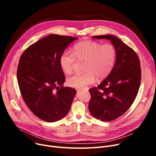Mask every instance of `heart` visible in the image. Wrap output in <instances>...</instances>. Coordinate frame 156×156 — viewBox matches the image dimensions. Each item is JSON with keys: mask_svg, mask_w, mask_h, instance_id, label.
<instances>
[{"mask_svg": "<svg viewBox=\"0 0 156 156\" xmlns=\"http://www.w3.org/2000/svg\"><path fill=\"white\" fill-rule=\"evenodd\" d=\"M116 59V48L111 44H102L92 40H85L76 44L73 52L64 51L59 59L62 71L70 74L76 60L84 62L82 74H76L67 78V85L73 88H83L93 84L96 80L107 77L112 70Z\"/></svg>", "mask_w": 156, "mask_h": 156, "instance_id": "b5f03b06", "label": "heart"}]
</instances>
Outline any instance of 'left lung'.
Here are the masks:
<instances>
[{
  "mask_svg": "<svg viewBox=\"0 0 156 156\" xmlns=\"http://www.w3.org/2000/svg\"><path fill=\"white\" fill-rule=\"evenodd\" d=\"M92 38L109 40L116 50L109 75L97 87L89 89L90 112L97 119L109 122L125 114L133 103L140 85V62L133 49L119 38L111 35Z\"/></svg>",
  "mask_w": 156,
  "mask_h": 156,
  "instance_id": "1",
  "label": "left lung"
}]
</instances>
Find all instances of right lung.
Wrapping results in <instances>:
<instances>
[{"mask_svg": "<svg viewBox=\"0 0 156 156\" xmlns=\"http://www.w3.org/2000/svg\"><path fill=\"white\" fill-rule=\"evenodd\" d=\"M76 39L51 34L30 45L21 55L17 79L21 96L30 111L45 121H59L70 110L76 92L62 85L65 75L59 59Z\"/></svg>", "mask_w": 156, "mask_h": 156, "instance_id": "add662e5", "label": "right lung"}]
</instances>
